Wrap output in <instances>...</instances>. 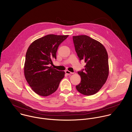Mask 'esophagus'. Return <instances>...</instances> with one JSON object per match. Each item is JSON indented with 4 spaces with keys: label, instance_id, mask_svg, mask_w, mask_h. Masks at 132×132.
I'll return each instance as SVG.
<instances>
[{
    "label": "esophagus",
    "instance_id": "esophagus-1",
    "mask_svg": "<svg viewBox=\"0 0 132 132\" xmlns=\"http://www.w3.org/2000/svg\"><path fill=\"white\" fill-rule=\"evenodd\" d=\"M65 73H66L67 74H68V75L73 74V73H72V72H70V71H68V70H66V71H65Z\"/></svg>",
    "mask_w": 132,
    "mask_h": 132
}]
</instances>
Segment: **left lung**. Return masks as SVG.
<instances>
[{
  "mask_svg": "<svg viewBox=\"0 0 132 132\" xmlns=\"http://www.w3.org/2000/svg\"><path fill=\"white\" fill-rule=\"evenodd\" d=\"M75 51L79 60L86 64L78 71L80 82L76 88L80 93L91 95L97 93L106 82L109 74L108 57L104 46L86 35L73 37Z\"/></svg>",
  "mask_w": 132,
  "mask_h": 132,
  "instance_id": "1",
  "label": "left lung"
}]
</instances>
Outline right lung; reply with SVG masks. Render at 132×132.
<instances>
[{
	"mask_svg": "<svg viewBox=\"0 0 132 132\" xmlns=\"http://www.w3.org/2000/svg\"><path fill=\"white\" fill-rule=\"evenodd\" d=\"M48 35L34 41L28 47L25 57L24 75L34 91L48 96L58 89L65 72L54 69L52 60L56 59L59 45L68 37Z\"/></svg>",
	"mask_w": 132,
	"mask_h": 132,
	"instance_id": "1",
	"label": "right lung"
}]
</instances>
